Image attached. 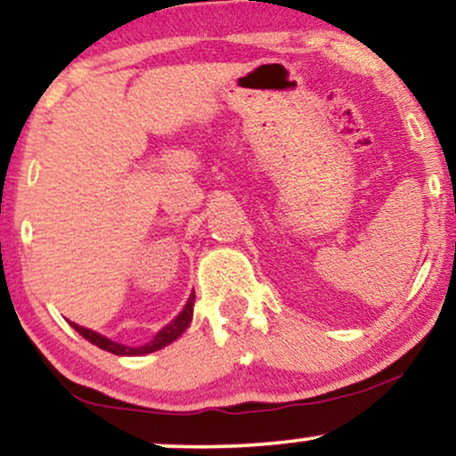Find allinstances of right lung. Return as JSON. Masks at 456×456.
Returning <instances> with one entry per match:
<instances>
[{"label": "right lung", "instance_id": "1", "mask_svg": "<svg viewBox=\"0 0 456 456\" xmlns=\"http://www.w3.org/2000/svg\"><path fill=\"white\" fill-rule=\"evenodd\" d=\"M193 303H195V295L191 292V297H189L185 309H183L181 314H178L168 326L161 328V330L153 337V341H149L147 345H141V347H126V345L113 343L111 338L102 337V334L94 332V330H88V328H84V326L73 324V322H69V324H71L79 334H82L86 341H90L92 345H96V347L109 351V354H115V355H145V354H151V351H158L161 347H166V345H170L172 341H176V338L187 330L189 324H191V318H193Z\"/></svg>", "mask_w": 456, "mask_h": 456}]
</instances>
